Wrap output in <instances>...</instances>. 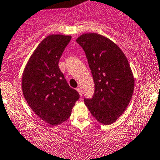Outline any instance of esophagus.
Here are the masks:
<instances>
[{
    "instance_id": "obj_1",
    "label": "esophagus",
    "mask_w": 160,
    "mask_h": 160,
    "mask_svg": "<svg viewBox=\"0 0 160 160\" xmlns=\"http://www.w3.org/2000/svg\"><path fill=\"white\" fill-rule=\"evenodd\" d=\"M77 91H78V93H80V97H82V90H81V89H80V88H77Z\"/></svg>"
}]
</instances>
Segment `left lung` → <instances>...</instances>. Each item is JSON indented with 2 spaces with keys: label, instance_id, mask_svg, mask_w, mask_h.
Here are the masks:
<instances>
[{
  "label": "left lung",
  "instance_id": "left-lung-1",
  "mask_svg": "<svg viewBox=\"0 0 160 160\" xmlns=\"http://www.w3.org/2000/svg\"><path fill=\"white\" fill-rule=\"evenodd\" d=\"M88 59L94 82V94L84 103L92 116L103 125L115 122L128 107L135 80L126 56L111 40L98 33L77 38Z\"/></svg>",
  "mask_w": 160,
  "mask_h": 160
}]
</instances>
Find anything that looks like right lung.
<instances>
[{
	"label": "right lung",
	"mask_w": 160,
	"mask_h": 160,
	"mask_svg": "<svg viewBox=\"0 0 160 160\" xmlns=\"http://www.w3.org/2000/svg\"><path fill=\"white\" fill-rule=\"evenodd\" d=\"M70 39V35H48L32 53L22 75V91L27 103L35 114L51 125L66 122L80 98L58 66Z\"/></svg>",
	"instance_id": "right-lung-1"
}]
</instances>
